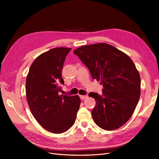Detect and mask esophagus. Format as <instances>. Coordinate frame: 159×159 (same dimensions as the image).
I'll use <instances>...</instances> for the list:
<instances>
[{
	"mask_svg": "<svg viewBox=\"0 0 159 159\" xmlns=\"http://www.w3.org/2000/svg\"><path fill=\"white\" fill-rule=\"evenodd\" d=\"M87 97H88L87 95H80V99H81V100L85 99V98H87Z\"/></svg>",
	"mask_w": 159,
	"mask_h": 159,
	"instance_id": "34e87169",
	"label": "esophagus"
}]
</instances>
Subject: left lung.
<instances>
[{"mask_svg": "<svg viewBox=\"0 0 159 159\" xmlns=\"http://www.w3.org/2000/svg\"><path fill=\"white\" fill-rule=\"evenodd\" d=\"M74 53L103 86L102 95L89 93L96 102L91 111L94 122L107 131L121 127L132 116L140 98L141 78L135 65L129 56L106 43L82 46Z\"/></svg>", "mask_w": 159, "mask_h": 159, "instance_id": "1", "label": "left lung"}]
</instances>
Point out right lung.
I'll return each instance as SVG.
<instances>
[{
  "mask_svg": "<svg viewBox=\"0 0 159 159\" xmlns=\"http://www.w3.org/2000/svg\"><path fill=\"white\" fill-rule=\"evenodd\" d=\"M70 48H55L37 57L26 80V93L31 113L47 131L60 134L73 125L81 100L78 95H60L64 85L61 71Z\"/></svg>",
  "mask_w": 159,
  "mask_h": 159,
  "instance_id": "obj_1",
  "label": "right lung"
}]
</instances>
